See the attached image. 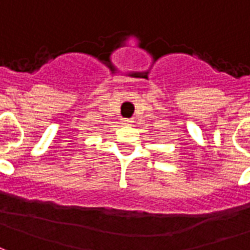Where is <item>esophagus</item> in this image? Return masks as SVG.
Masks as SVG:
<instances>
[{"instance_id": "1", "label": "esophagus", "mask_w": 250, "mask_h": 250, "mask_svg": "<svg viewBox=\"0 0 250 250\" xmlns=\"http://www.w3.org/2000/svg\"><path fill=\"white\" fill-rule=\"evenodd\" d=\"M131 122H132L131 119H123V123H125V125H130Z\"/></svg>"}]
</instances>
